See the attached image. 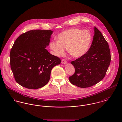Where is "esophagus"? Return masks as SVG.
<instances>
[{
	"label": "esophagus",
	"instance_id": "34e87169",
	"mask_svg": "<svg viewBox=\"0 0 122 122\" xmlns=\"http://www.w3.org/2000/svg\"><path fill=\"white\" fill-rule=\"evenodd\" d=\"M67 61L66 60V59H62V60H61V63H62V64H66V63H67Z\"/></svg>",
	"mask_w": 122,
	"mask_h": 122
}]
</instances>
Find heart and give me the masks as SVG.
Returning <instances> with one entry per match:
<instances>
[{
  "mask_svg": "<svg viewBox=\"0 0 122 122\" xmlns=\"http://www.w3.org/2000/svg\"><path fill=\"white\" fill-rule=\"evenodd\" d=\"M58 41H52L49 46L52 53L58 57L63 56L68 48L70 54L75 58L85 55L92 43L91 33L87 30L80 28H72L65 30L57 36Z\"/></svg>",
  "mask_w": 122,
  "mask_h": 122,
  "instance_id": "obj_1",
  "label": "heart"
}]
</instances>
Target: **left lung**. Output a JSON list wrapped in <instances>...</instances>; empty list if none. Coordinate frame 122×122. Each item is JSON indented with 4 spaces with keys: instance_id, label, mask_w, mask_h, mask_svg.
Returning <instances> with one entry per match:
<instances>
[{
    "instance_id": "obj_1",
    "label": "left lung",
    "mask_w": 122,
    "mask_h": 122,
    "mask_svg": "<svg viewBox=\"0 0 122 122\" xmlns=\"http://www.w3.org/2000/svg\"><path fill=\"white\" fill-rule=\"evenodd\" d=\"M91 47L83 56L71 62L75 73L69 77L70 82L81 88L96 85L104 77L111 61L108 44L101 32L94 27Z\"/></svg>"
}]
</instances>
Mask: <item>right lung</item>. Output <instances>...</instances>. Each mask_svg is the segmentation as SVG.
<instances>
[{"label":"right lung","mask_w":122,"mask_h":122,"mask_svg":"<svg viewBox=\"0 0 122 122\" xmlns=\"http://www.w3.org/2000/svg\"><path fill=\"white\" fill-rule=\"evenodd\" d=\"M50 30H31L20 35L10 53V64L15 79L23 87L36 89L49 82L51 70L61 59L46 49L50 41Z\"/></svg>","instance_id":"obj_1"}]
</instances>
